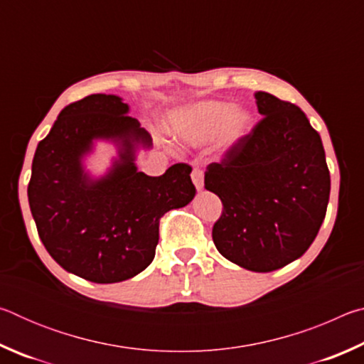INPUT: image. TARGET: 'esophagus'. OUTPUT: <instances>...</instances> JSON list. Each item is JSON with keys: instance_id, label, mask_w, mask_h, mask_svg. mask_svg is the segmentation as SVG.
Wrapping results in <instances>:
<instances>
[{"instance_id": "esophagus-1", "label": "esophagus", "mask_w": 364, "mask_h": 364, "mask_svg": "<svg viewBox=\"0 0 364 364\" xmlns=\"http://www.w3.org/2000/svg\"><path fill=\"white\" fill-rule=\"evenodd\" d=\"M191 178H193V183L197 191L204 189V171L200 168H194L193 173H191Z\"/></svg>"}]
</instances>
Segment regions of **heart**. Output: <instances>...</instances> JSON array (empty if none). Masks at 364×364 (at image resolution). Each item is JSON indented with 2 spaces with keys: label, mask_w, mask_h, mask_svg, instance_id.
Wrapping results in <instances>:
<instances>
[{
  "label": "heart",
  "mask_w": 364,
  "mask_h": 364,
  "mask_svg": "<svg viewBox=\"0 0 364 364\" xmlns=\"http://www.w3.org/2000/svg\"><path fill=\"white\" fill-rule=\"evenodd\" d=\"M167 130L184 143L200 146L217 138L221 151H230L249 136L254 114L231 102L205 100L178 107L167 115Z\"/></svg>",
  "instance_id": "1"
}]
</instances>
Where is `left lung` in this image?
<instances>
[{"mask_svg":"<svg viewBox=\"0 0 364 364\" xmlns=\"http://www.w3.org/2000/svg\"><path fill=\"white\" fill-rule=\"evenodd\" d=\"M262 122L205 171L223 202L215 247L241 268L268 273L305 254L321 228L331 176L319 133L300 107L257 91Z\"/></svg>","mask_w":364,"mask_h":364,"instance_id":"8db88e82","label":"left lung"}]
</instances>
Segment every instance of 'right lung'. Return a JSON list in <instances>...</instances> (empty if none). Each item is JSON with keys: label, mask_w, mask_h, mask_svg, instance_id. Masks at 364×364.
Segmentation results:
<instances>
[{"label": "right lung", "mask_w": 364, "mask_h": 364, "mask_svg": "<svg viewBox=\"0 0 364 364\" xmlns=\"http://www.w3.org/2000/svg\"><path fill=\"white\" fill-rule=\"evenodd\" d=\"M115 95H91L64 107L32 162L28 204L41 242L69 273L97 284L130 279L149 267L159 220L196 196L191 167L175 164L160 176L139 171L151 134ZM97 142L116 147L101 176L85 168Z\"/></svg>", "instance_id": "add662e5"}]
</instances>
